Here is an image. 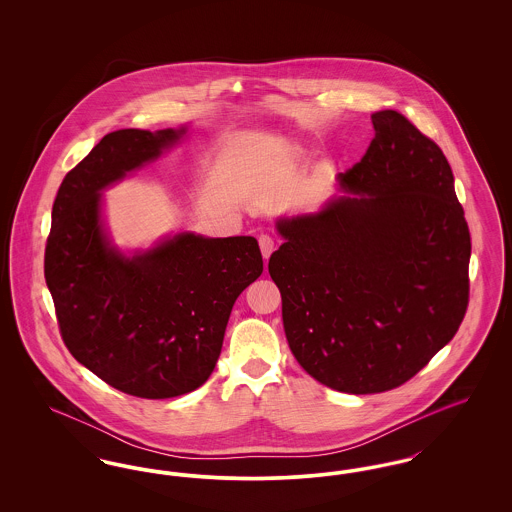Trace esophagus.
<instances>
[{"label":"esophagus","mask_w":512,"mask_h":512,"mask_svg":"<svg viewBox=\"0 0 512 512\" xmlns=\"http://www.w3.org/2000/svg\"><path fill=\"white\" fill-rule=\"evenodd\" d=\"M259 247H261L263 257L268 259V257H270V253L276 249V242H274V238H270L267 234H263V236L259 238Z\"/></svg>","instance_id":"esophagus-1"}]
</instances>
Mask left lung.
Here are the masks:
<instances>
[{
    "mask_svg": "<svg viewBox=\"0 0 512 512\" xmlns=\"http://www.w3.org/2000/svg\"><path fill=\"white\" fill-rule=\"evenodd\" d=\"M343 195L278 222L268 272L293 357L343 393L399 388L457 334L468 307L470 232L453 172L405 115L372 117Z\"/></svg>",
    "mask_w": 512,
    "mask_h": 512,
    "instance_id": "1",
    "label": "left lung"
}]
</instances>
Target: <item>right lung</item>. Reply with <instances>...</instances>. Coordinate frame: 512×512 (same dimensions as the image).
Returning <instances> with one entry per match:
<instances>
[{
  "instance_id": "obj_1",
  "label": "right lung",
  "mask_w": 512,
  "mask_h": 512,
  "mask_svg": "<svg viewBox=\"0 0 512 512\" xmlns=\"http://www.w3.org/2000/svg\"><path fill=\"white\" fill-rule=\"evenodd\" d=\"M182 134L126 128L103 136L61 182L44 257L71 355L105 384L142 399H169L205 384L238 295L263 272L251 236L178 234L132 259L109 247L99 192Z\"/></svg>"
}]
</instances>
